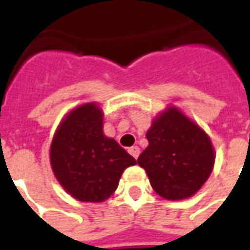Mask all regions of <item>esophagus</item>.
I'll return each mask as SVG.
<instances>
[{
	"instance_id": "1",
	"label": "esophagus",
	"mask_w": 250,
	"mask_h": 250,
	"mask_svg": "<svg viewBox=\"0 0 250 250\" xmlns=\"http://www.w3.org/2000/svg\"><path fill=\"white\" fill-rule=\"evenodd\" d=\"M128 152H130L131 155L135 158V159H138L139 154H141V148H139L138 146H132V147H130V148H128Z\"/></svg>"
}]
</instances>
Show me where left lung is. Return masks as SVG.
Segmentation results:
<instances>
[{
    "mask_svg": "<svg viewBox=\"0 0 250 250\" xmlns=\"http://www.w3.org/2000/svg\"><path fill=\"white\" fill-rule=\"evenodd\" d=\"M148 147L138 158L155 193L171 201L191 197L209 178L214 150L209 136L178 109L168 108L146 134Z\"/></svg>",
    "mask_w": 250,
    "mask_h": 250,
    "instance_id": "obj_1",
    "label": "left lung"
}]
</instances>
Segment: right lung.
Masks as SVG:
<instances>
[{
	"label": "right lung",
	"mask_w": 250,
	"mask_h": 250,
	"mask_svg": "<svg viewBox=\"0 0 250 250\" xmlns=\"http://www.w3.org/2000/svg\"><path fill=\"white\" fill-rule=\"evenodd\" d=\"M52 170L73 198L102 202L114 193L125 168L136 161L118 142L104 136L103 114L96 104L73 109L51 146Z\"/></svg>",
	"instance_id": "1"
}]
</instances>
